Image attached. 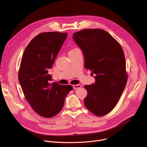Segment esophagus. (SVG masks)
<instances>
[{
    "label": "esophagus",
    "instance_id": "esophagus-1",
    "mask_svg": "<svg viewBox=\"0 0 147 147\" xmlns=\"http://www.w3.org/2000/svg\"><path fill=\"white\" fill-rule=\"evenodd\" d=\"M73 87L74 89H80L82 87V86L80 84H74Z\"/></svg>",
    "mask_w": 147,
    "mask_h": 147
}]
</instances>
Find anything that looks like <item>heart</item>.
<instances>
[{
	"instance_id": "b5f03b06",
	"label": "heart",
	"mask_w": 147,
	"mask_h": 147,
	"mask_svg": "<svg viewBox=\"0 0 147 147\" xmlns=\"http://www.w3.org/2000/svg\"><path fill=\"white\" fill-rule=\"evenodd\" d=\"M75 49H73V50H75ZM73 50H72V51H73Z\"/></svg>"
}]
</instances>
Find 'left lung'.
Segmentation results:
<instances>
[{
  "label": "left lung",
  "mask_w": 147,
  "mask_h": 147,
  "mask_svg": "<svg viewBox=\"0 0 147 147\" xmlns=\"http://www.w3.org/2000/svg\"><path fill=\"white\" fill-rule=\"evenodd\" d=\"M73 38L82 49L84 67L95 74V83L85 85L84 99L87 109L103 116L117 105L127 80L126 61L120 45L101 29H84L73 34Z\"/></svg>",
  "instance_id": "8db88e82"
}]
</instances>
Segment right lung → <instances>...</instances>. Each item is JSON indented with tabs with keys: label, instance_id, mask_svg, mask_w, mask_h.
<instances>
[{
	"label": "right lung",
	"instance_id": "obj_1",
	"mask_svg": "<svg viewBox=\"0 0 147 147\" xmlns=\"http://www.w3.org/2000/svg\"><path fill=\"white\" fill-rule=\"evenodd\" d=\"M67 33L45 32L29 43L21 59L18 80L27 101L41 116H55L63 109L71 85L51 83L49 71Z\"/></svg>",
	"mask_w": 147,
	"mask_h": 147
}]
</instances>
